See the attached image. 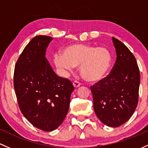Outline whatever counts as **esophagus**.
I'll use <instances>...</instances> for the list:
<instances>
[{
  "mask_svg": "<svg viewBox=\"0 0 148 148\" xmlns=\"http://www.w3.org/2000/svg\"><path fill=\"white\" fill-rule=\"evenodd\" d=\"M73 86L75 88H78V87L81 85V83H80V82L77 81V80H75L73 83Z\"/></svg>",
  "mask_w": 148,
  "mask_h": 148,
  "instance_id": "obj_1",
  "label": "esophagus"
}]
</instances>
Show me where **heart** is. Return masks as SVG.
<instances>
[{"label":"heart","mask_w":148,"mask_h":148,"mask_svg":"<svg viewBox=\"0 0 148 148\" xmlns=\"http://www.w3.org/2000/svg\"><path fill=\"white\" fill-rule=\"evenodd\" d=\"M63 54L56 53L54 63L65 73L80 66L81 75L88 81H95L104 77L111 65V55L105 47H94L84 44H73L66 47Z\"/></svg>","instance_id":"b5f03b06"}]
</instances>
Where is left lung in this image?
Returning a JSON list of instances; mask_svg holds the SVG:
<instances>
[{
	"label": "left lung",
	"mask_w": 148,
	"mask_h": 148,
	"mask_svg": "<svg viewBox=\"0 0 148 148\" xmlns=\"http://www.w3.org/2000/svg\"><path fill=\"white\" fill-rule=\"evenodd\" d=\"M116 61L107 77L90 87L95 114L110 127L127 121L138 106L140 76L135 56L119 40L112 37Z\"/></svg>",
	"instance_id": "1"
}]
</instances>
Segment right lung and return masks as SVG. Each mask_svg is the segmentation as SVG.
<instances>
[{
  "mask_svg": "<svg viewBox=\"0 0 148 148\" xmlns=\"http://www.w3.org/2000/svg\"><path fill=\"white\" fill-rule=\"evenodd\" d=\"M53 38L38 36L29 42L15 65L13 85L20 110L37 128L56 130L69 109L72 82L55 73L45 58Z\"/></svg>",
  "mask_w": 148,
  "mask_h": 148,
  "instance_id": "obj_1",
  "label": "right lung"
}]
</instances>
